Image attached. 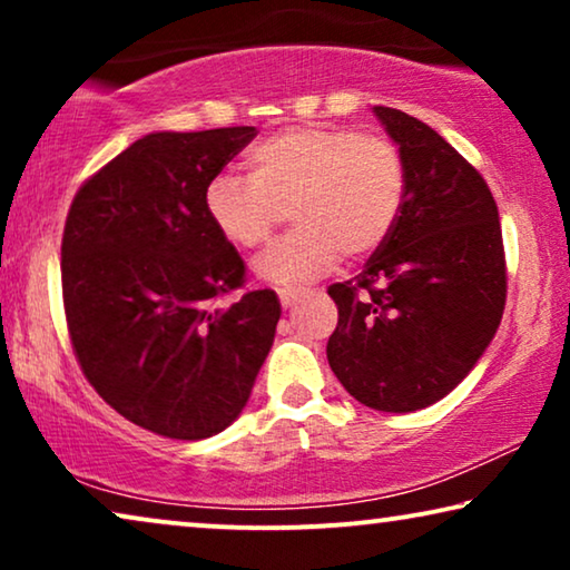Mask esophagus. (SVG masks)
I'll return each instance as SVG.
<instances>
[{"label":"esophagus","mask_w":570,"mask_h":570,"mask_svg":"<svg viewBox=\"0 0 570 570\" xmlns=\"http://www.w3.org/2000/svg\"><path fill=\"white\" fill-rule=\"evenodd\" d=\"M298 298H301L298 291H279V303H283V308H291Z\"/></svg>","instance_id":"obj_1"}]
</instances>
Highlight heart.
<instances>
[{
  "label": "heart",
  "instance_id": "1",
  "mask_svg": "<svg viewBox=\"0 0 570 570\" xmlns=\"http://www.w3.org/2000/svg\"><path fill=\"white\" fill-rule=\"evenodd\" d=\"M248 178L217 174L205 186L213 228L236 248H259L291 213L295 230L254 264L275 287H298L340 262L365 259L402 215L404 163L384 137L347 127H291L246 155Z\"/></svg>",
  "mask_w": 570,
  "mask_h": 570
}]
</instances>
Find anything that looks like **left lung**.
Listing matches in <instances>:
<instances>
[{
  "instance_id": "8db88e82",
  "label": "left lung",
  "mask_w": 570,
  "mask_h": 570,
  "mask_svg": "<svg viewBox=\"0 0 570 570\" xmlns=\"http://www.w3.org/2000/svg\"><path fill=\"white\" fill-rule=\"evenodd\" d=\"M400 147L407 189L392 236L361 275L330 287L326 361L371 410L415 412L462 384L505 306V256L482 176L415 116L373 106Z\"/></svg>"
}]
</instances>
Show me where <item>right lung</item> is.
<instances>
[{"mask_svg":"<svg viewBox=\"0 0 570 570\" xmlns=\"http://www.w3.org/2000/svg\"><path fill=\"white\" fill-rule=\"evenodd\" d=\"M256 127L153 131L82 184L61 238L69 337L92 389L131 423L202 441L246 407L279 322L275 291L205 213V186Z\"/></svg>","mask_w":570,"mask_h":570,"instance_id":"1","label":"right lung"}]
</instances>
